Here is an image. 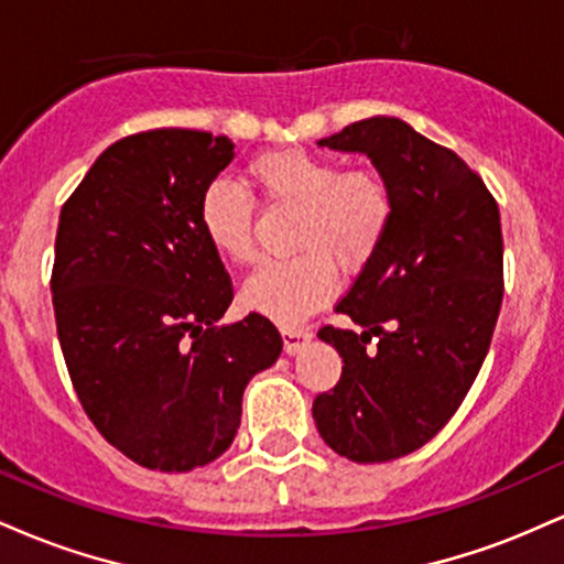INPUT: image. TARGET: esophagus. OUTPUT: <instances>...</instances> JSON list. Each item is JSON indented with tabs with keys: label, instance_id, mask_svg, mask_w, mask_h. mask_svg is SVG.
<instances>
[{
	"label": "esophagus",
	"instance_id": "1",
	"mask_svg": "<svg viewBox=\"0 0 564 564\" xmlns=\"http://www.w3.org/2000/svg\"><path fill=\"white\" fill-rule=\"evenodd\" d=\"M281 336H283V349H286V355H294L296 349H300L304 341L310 339V328H296V326H283L281 328Z\"/></svg>",
	"mask_w": 564,
	"mask_h": 564
}]
</instances>
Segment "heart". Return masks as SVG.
<instances>
[{
	"mask_svg": "<svg viewBox=\"0 0 564 564\" xmlns=\"http://www.w3.org/2000/svg\"><path fill=\"white\" fill-rule=\"evenodd\" d=\"M246 180L264 204L300 209L294 260L264 264L243 286L246 307L278 323L318 310L336 289L334 268L360 273L390 236L394 198L377 172H345L334 159L286 148L251 159ZM198 225L223 260H254V206L243 191L228 183L206 187Z\"/></svg>",
	"mask_w": 564,
	"mask_h": 564,
	"instance_id": "obj_1",
	"label": "heart"
}]
</instances>
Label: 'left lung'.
Returning a JSON list of instances; mask_svg holds the SVG:
<instances>
[{
	"label": "left lung",
	"instance_id": "left-lung-1",
	"mask_svg": "<svg viewBox=\"0 0 564 564\" xmlns=\"http://www.w3.org/2000/svg\"><path fill=\"white\" fill-rule=\"evenodd\" d=\"M318 145L366 153L394 219L336 302L355 328L318 332L345 366L313 419L349 462H392L430 443L480 373L503 300L501 215L467 161L400 119L355 121Z\"/></svg>",
	"mask_w": 564,
	"mask_h": 564
}]
</instances>
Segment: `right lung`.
Listing matches in <instances>:
<instances>
[{
	"mask_svg": "<svg viewBox=\"0 0 564 564\" xmlns=\"http://www.w3.org/2000/svg\"><path fill=\"white\" fill-rule=\"evenodd\" d=\"M230 161L225 134L148 129L106 148L61 209L50 286L70 384L145 469L191 471L228 451L246 384L283 349L260 313L217 326L232 281L198 204Z\"/></svg>",
	"mask_w": 564,
	"mask_h": 564,
	"instance_id": "obj_1",
	"label": "right lung"
}]
</instances>
